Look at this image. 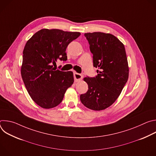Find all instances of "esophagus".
<instances>
[{
  "mask_svg": "<svg viewBox=\"0 0 156 156\" xmlns=\"http://www.w3.org/2000/svg\"><path fill=\"white\" fill-rule=\"evenodd\" d=\"M73 76H74V79H75V82L80 81V80H82V78H83V75L80 74V73H76V72H74Z\"/></svg>",
  "mask_w": 156,
  "mask_h": 156,
  "instance_id": "1",
  "label": "esophagus"
}]
</instances>
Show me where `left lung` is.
Listing matches in <instances>:
<instances>
[{
  "instance_id": "1",
  "label": "left lung",
  "mask_w": 156,
  "mask_h": 156,
  "mask_svg": "<svg viewBox=\"0 0 156 156\" xmlns=\"http://www.w3.org/2000/svg\"><path fill=\"white\" fill-rule=\"evenodd\" d=\"M93 66L98 68L96 77H85L87 91L80 95L82 104L93 110H102L119 98L127 82L129 69L123 43L115 36L101 32L85 33Z\"/></svg>"
}]
</instances>
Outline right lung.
<instances>
[{"label": "right lung", "mask_w": 156, "mask_h": 156, "mask_svg": "<svg viewBox=\"0 0 156 156\" xmlns=\"http://www.w3.org/2000/svg\"><path fill=\"white\" fill-rule=\"evenodd\" d=\"M80 34L79 32L42 29L26 43L21 77L31 99L40 107L51 108L57 106L73 83L72 72L55 70L53 65L58 59L67 60L66 48Z\"/></svg>", "instance_id": "add662e5"}]
</instances>
